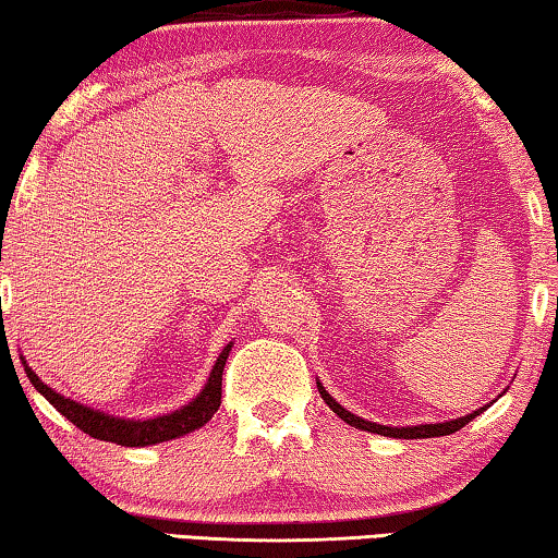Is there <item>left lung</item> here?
Masks as SVG:
<instances>
[{
	"instance_id": "left-lung-1",
	"label": "left lung",
	"mask_w": 558,
	"mask_h": 558,
	"mask_svg": "<svg viewBox=\"0 0 558 558\" xmlns=\"http://www.w3.org/2000/svg\"><path fill=\"white\" fill-rule=\"evenodd\" d=\"M316 387H319V393L322 399L327 401L329 409L333 411V414L344 418L347 424L362 428V432H372V434H381V436H393V439H432V436H449L453 432H459V428H464L471 418L482 414V411L486 409H478L474 411V414H466L461 418H453V422H444V424H422V426H407V428H397V426H381V424H374V422H366V418L362 416H354L351 411H347L341 404H337V399L331 397V393L322 387L319 381H316Z\"/></svg>"
}]
</instances>
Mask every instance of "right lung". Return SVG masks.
I'll use <instances>...</instances> for the list:
<instances>
[{
  "mask_svg": "<svg viewBox=\"0 0 558 558\" xmlns=\"http://www.w3.org/2000/svg\"><path fill=\"white\" fill-rule=\"evenodd\" d=\"M229 351H231V344L219 354L217 364H214L209 374L207 387L202 389L199 397L190 401L184 409L174 411V414L147 418V422H126V418H114L84 404H76V401L64 399L62 393L49 389L29 366H24V372H27L34 389H37L41 397H45L49 404L59 411V414L70 418L76 428H82L84 434H89L94 439H101V441L119 444V447H149V444H161V441L177 439V436L190 434L194 428H199L209 422L214 411H217L221 404V374H225Z\"/></svg>",
  "mask_w": 558,
  "mask_h": 558,
  "instance_id": "obj_1",
  "label": "right lung"
}]
</instances>
